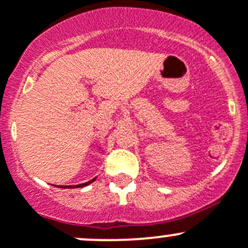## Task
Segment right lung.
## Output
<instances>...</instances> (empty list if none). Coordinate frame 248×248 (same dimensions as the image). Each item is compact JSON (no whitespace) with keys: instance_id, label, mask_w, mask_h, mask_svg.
<instances>
[{"instance_id":"right-lung-1","label":"right lung","mask_w":248,"mask_h":248,"mask_svg":"<svg viewBox=\"0 0 248 248\" xmlns=\"http://www.w3.org/2000/svg\"><path fill=\"white\" fill-rule=\"evenodd\" d=\"M96 179V177H95ZM95 179H93V180H90V181H88V182H84V184H80V185H76L75 187H73V188H82V187H84V186H88V185H90L92 184V182H94L95 181ZM60 188H62V187H60ZM63 188H66V187H63ZM67 188H69V186L67 187Z\"/></svg>"}]
</instances>
